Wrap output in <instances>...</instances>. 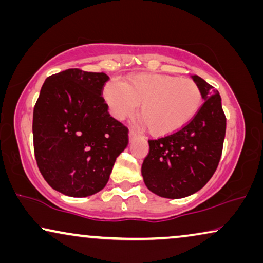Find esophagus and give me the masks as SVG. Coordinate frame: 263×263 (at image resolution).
<instances>
[{"label": "esophagus", "mask_w": 263, "mask_h": 263, "mask_svg": "<svg viewBox=\"0 0 263 263\" xmlns=\"http://www.w3.org/2000/svg\"><path fill=\"white\" fill-rule=\"evenodd\" d=\"M136 136H138V133L135 130H129V140H133L134 138H136Z\"/></svg>", "instance_id": "34e87169"}]
</instances>
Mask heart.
Here are the masks:
<instances>
[{"instance_id": "b5f03b06", "label": "heart", "mask_w": 263, "mask_h": 263, "mask_svg": "<svg viewBox=\"0 0 263 263\" xmlns=\"http://www.w3.org/2000/svg\"><path fill=\"white\" fill-rule=\"evenodd\" d=\"M103 97L116 120L134 114L140 105L141 124L154 136L172 134L185 127L203 102L202 89L193 79L161 74H136L125 84L109 81Z\"/></svg>"}]
</instances>
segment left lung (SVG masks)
Segmentation results:
<instances>
[{
    "label": "left lung",
    "instance_id": "obj_1",
    "mask_svg": "<svg viewBox=\"0 0 263 263\" xmlns=\"http://www.w3.org/2000/svg\"><path fill=\"white\" fill-rule=\"evenodd\" d=\"M204 102L193 121L172 134L149 139V153L141 172L151 192L167 199H181L203 188L217 170L226 132L221 98L213 86L193 77Z\"/></svg>",
    "mask_w": 263,
    "mask_h": 263
}]
</instances>
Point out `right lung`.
Here are the masks:
<instances>
[{
	"label": "right lung",
	"mask_w": 263,
	"mask_h": 263,
	"mask_svg": "<svg viewBox=\"0 0 263 263\" xmlns=\"http://www.w3.org/2000/svg\"><path fill=\"white\" fill-rule=\"evenodd\" d=\"M105 73L70 68L50 75L33 109V147L38 168L52 189L73 197L106 185L129 129L110 116L103 98Z\"/></svg>",
	"instance_id": "obj_1"
}]
</instances>
